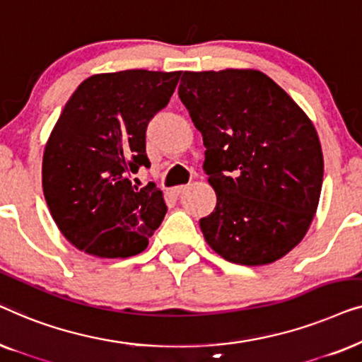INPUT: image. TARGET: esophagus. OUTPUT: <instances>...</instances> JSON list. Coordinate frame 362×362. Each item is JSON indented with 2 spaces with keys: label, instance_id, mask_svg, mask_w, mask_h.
<instances>
[{
  "label": "esophagus",
  "instance_id": "esophagus-1",
  "mask_svg": "<svg viewBox=\"0 0 362 362\" xmlns=\"http://www.w3.org/2000/svg\"><path fill=\"white\" fill-rule=\"evenodd\" d=\"M186 191V186H176V187H173V189H171V192H173V194H175V196H180V194H182V192H185Z\"/></svg>",
  "mask_w": 362,
  "mask_h": 362
}]
</instances>
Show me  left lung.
I'll return each mask as SVG.
<instances>
[{"mask_svg":"<svg viewBox=\"0 0 362 362\" xmlns=\"http://www.w3.org/2000/svg\"><path fill=\"white\" fill-rule=\"evenodd\" d=\"M177 95L201 132L214 211L199 221L226 260L267 265L303 239L323 185L313 123L260 71L185 72Z\"/></svg>","mask_w":362,"mask_h":362,"instance_id":"1","label":"left lung"}]
</instances>
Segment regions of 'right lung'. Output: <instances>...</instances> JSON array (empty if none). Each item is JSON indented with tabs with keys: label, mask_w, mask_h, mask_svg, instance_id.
<instances>
[{
	"label": "right lung",
	"mask_w": 362,
	"mask_h": 362,
	"mask_svg": "<svg viewBox=\"0 0 362 362\" xmlns=\"http://www.w3.org/2000/svg\"><path fill=\"white\" fill-rule=\"evenodd\" d=\"M181 72L143 69L95 74L72 93L42 156V191L62 235L102 259L148 247L165 219L163 192L132 185L150 168L146 127L175 92Z\"/></svg>",
	"instance_id": "obj_1"
}]
</instances>
